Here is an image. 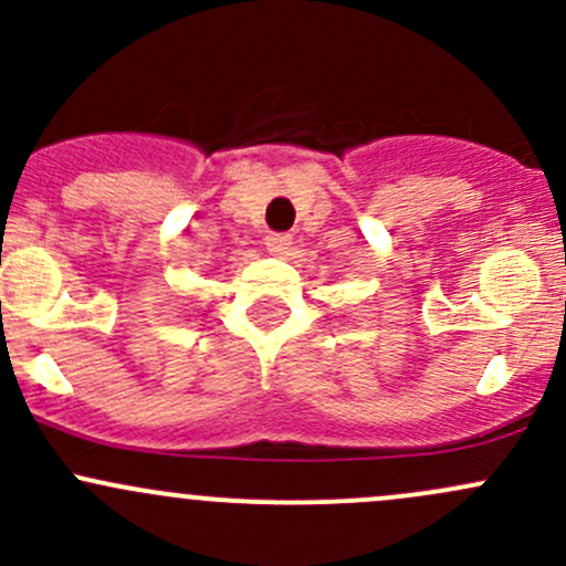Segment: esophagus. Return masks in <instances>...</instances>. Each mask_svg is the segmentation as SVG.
I'll use <instances>...</instances> for the list:
<instances>
[{
	"mask_svg": "<svg viewBox=\"0 0 566 566\" xmlns=\"http://www.w3.org/2000/svg\"><path fill=\"white\" fill-rule=\"evenodd\" d=\"M265 247L271 254H287L290 247H293V235H287V232H271V235L265 238Z\"/></svg>",
	"mask_w": 566,
	"mask_h": 566,
	"instance_id": "34e87169",
	"label": "esophagus"
}]
</instances>
